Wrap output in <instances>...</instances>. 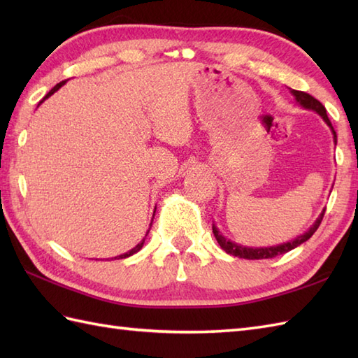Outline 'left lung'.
Returning a JSON list of instances; mask_svg holds the SVG:
<instances>
[{
    "instance_id": "8db88e82",
    "label": "left lung",
    "mask_w": 358,
    "mask_h": 358,
    "mask_svg": "<svg viewBox=\"0 0 358 358\" xmlns=\"http://www.w3.org/2000/svg\"><path fill=\"white\" fill-rule=\"evenodd\" d=\"M291 92H292V95L295 96V100L299 101V103L303 106V108L315 110V112L318 113V115H320V117L326 121V123H328V126L332 129L334 141L337 143V134H336V131H334L332 123H331V120L328 118V113H326L324 106H323L320 101H318L317 98H314L313 95H309V94H306V92H303V90H294V89H291ZM324 210H326V209H324ZM324 210L322 212L320 217L317 218V222L313 224V227H310V229H309L308 232L300 235V237H296V238L292 240V241H287V243H283V245L272 246V248H255V249H254V248H243V246H238V245H235V243H232V241H229L227 238H224L223 235L218 232V229H217V227H215L214 224H212V232H214L215 238H217V241H218V245L222 246V249L224 250V252L231 254V255H234V257L248 258V260H263V258H273V257H277V255L286 254V252H289V250H292L294 248L300 246L301 243L308 241L310 237H313L314 232L318 229V226H320L322 220H323V217H324Z\"/></svg>"
}]
</instances>
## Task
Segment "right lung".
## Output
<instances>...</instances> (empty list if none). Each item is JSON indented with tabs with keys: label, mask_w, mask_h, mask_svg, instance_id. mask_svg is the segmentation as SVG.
<instances>
[{
	"label": "right lung",
	"mask_w": 358,
	"mask_h": 358,
	"mask_svg": "<svg viewBox=\"0 0 358 358\" xmlns=\"http://www.w3.org/2000/svg\"><path fill=\"white\" fill-rule=\"evenodd\" d=\"M64 83H66V81H62V83H58V85H57L55 87H53V89L50 90V92H49L48 95H45L44 98H43V100H41L40 103H43V101L45 100V98H48V96H50L52 94H55V92H57V90H58L59 87H62V86L64 85ZM143 245H144V240H143V241H140V243H138V245H136V246H135L134 249H131V250H129V252H126V254H123V255H120V258H126V257H131V255H134L135 252H138V250H140V249L143 248Z\"/></svg>",
	"instance_id": "1"
}]
</instances>
